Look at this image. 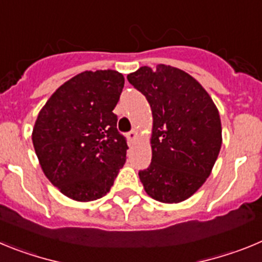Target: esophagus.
Instances as JSON below:
<instances>
[{
	"instance_id": "1",
	"label": "esophagus",
	"mask_w": 262,
	"mask_h": 262,
	"mask_svg": "<svg viewBox=\"0 0 262 262\" xmlns=\"http://www.w3.org/2000/svg\"><path fill=\"white\" fill-rule=\"evenodd\" d=\"M137 130H132V132H129L128 133V138H129V141H130V142H134V141L137 140Z\"/></svg>"
}]
</instances>
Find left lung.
<instances>
[{
	"label": "left lung",
	"instance_id": "8db88e82",
	"mask_svg": "<svg viewBox=\"0 0 262 262\" xmlns=\"http://www.w3.org/2000/svg\"><path fill=\"white\" fill-rule=\"evenodd\" d=\"M126 78L152 112L151 163L138 172L146 193L164 204L189 199L210 176L222 146L213 99L192 75L163 63Z\"/></svg>",
	"mask_w": 262,
	"mask_h": 262
}]
</instances>
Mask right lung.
Masks as SVG:
<instances>
[{"mask_svg": "<svg viewBox=\"0 0 262 262\" xmlns=\"http://www.w3.org/2000/svg\"><path fill=\"white\" fill-rule=\"evenodd\" d=\"M116 70L77 74L39 112L32 143L44 175L75 201L102 199L126 160L114 110L124 87Z\"/></svg>", "mask_w": 262, "mask_h": 262, "instance_id": "right-lung-1", "label": "right lung"}]
</instances>
